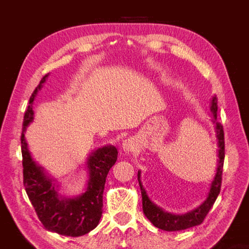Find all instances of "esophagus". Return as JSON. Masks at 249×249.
Listing matches in <instances>:
<instances>
[{"label": "esophagus", "mask_w": 249, "mask_h": 249, "mask_svg": "<svg viewBox=\"0 0 249 249\" xmlns=\"http://www.w3.org/2000/svg\"><path fill=\"white\" fill-rule=\"evenodd\" d=\"M136 142H135L133 138H127V140H125L123 142V144H122V148H123L125 153H130V151L136 149Z\"/></svg>", "instance_id": "obj_1"}]
</instances>
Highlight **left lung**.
Masks as SVG:
<instances>
[{
    "label": "left lung",
    "mask_w": 249,
    "mask_h": 249,
    "mask_svg": "<svg viewBox=\"0 0 249 249\" xmlns=\"http://www.w3.org/2000/svg\"><path fill=\"white\" fill-rule=\"evenodd\" d=\"M211 111L213 112V123L215 124L216 137H217V145H218V159H217V168L216 174L214 177V180L211 184L209 196L199 208L191 211L184 215H175V214L167 213L161 210L159 206L150 201L147 196L145 189L142 188L141 182V172L138 171V182H140L142 197V211L146 217L153 223L154 226L158 227L163 231H181L187 230L190 227L200 225L204 221L206 214L212 208L214 202H215L217 196L220 195L221 191V183H222V172L223 165H224V157H225V144H224V130H223V125L216 121V113H217V99L216 96H213L211 101Z\"/></svg>",
    "instance_id": "8db88e82"
}]
</instances>
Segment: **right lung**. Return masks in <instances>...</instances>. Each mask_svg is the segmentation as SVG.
Masks as SVG:
<instances>
[{
	"label": "right lung",
	"mask_w": 249,
	"mask_h": 249,
	"mask_svg": "<svg viewBox=\"0 0 249 249\" xmlns=\"http://www.w3.org/2000/svg\"><path fill=\"white\" fill-rule=\"evenodd\" d=\"M41 79L38 87L29 99L25 111L20 144L23 156V182L25 190L46 230L66 236H82L94 230L102 216L103 191L107 176L117 159V149L105 146L95 150L88 160L90 179L87 191L75 199H66L58 195L56 185L45 175L44 170L34 161L27 148L24 132L33 121V102L37 92L45 82Z\"/></svg>",
	"instance_id": "obj_1"
}]
</instances>
